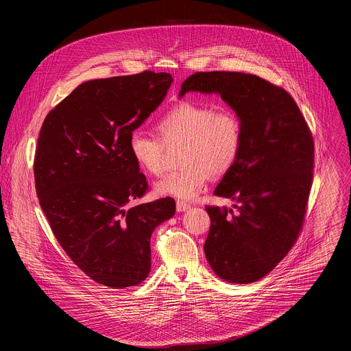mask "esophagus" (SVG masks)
Wrapping results in <instances>:
<instances>
[{
	"label": "esophagus",
	"instance_id": "34e87169",
	"mask_svg": "<svg viewBox=\"0 0 351 351\" xmlns=\"http://www.w3.org/2000/svg\"><path fill=\"white\" fill-rule=\"evenodd\" d=\"M191 208V204H189V203H183V202H178L176 203V210H178V213H184V211H187V210H190Z\"/></svg>",
	"mask_w": 351,
	"mask_h": 351
}]
</instances>
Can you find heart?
I'll use <instances>...</instances> for the list:
<instances>
[{
  "mask_svg": "<svg viewBox=\"0 0 351 351\" xmlns=\"http://www.w3.org/2000/svg\"><path fill=\"white\" fill-rule=\"evenodd\" d=\"M158 137L136 130L128 147L140 169L160 175L167 148L183 145L180 171L167 173L154 183L158 195L193 199L210 179L228 173L236 164L243 147L241 118L230 108L182 101L172 107L157 123Z\"/></svg>",
  "mask_w": 351,
  "mask_h": 351,
  "instance_id": "heart-1",
  "label": "heart"
}]
</instances>
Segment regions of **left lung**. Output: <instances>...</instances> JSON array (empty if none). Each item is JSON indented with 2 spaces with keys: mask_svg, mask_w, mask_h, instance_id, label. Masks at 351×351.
I'll list each match as a JSON object with an SVG mask.
<instances>
[{
  "mask_svg": "<svg viewBox=\"0 0 351 351\" xmlns=\"http://www.w3.org/2000/svg\"><path fill=\"white\" fill-rule=\"evenodd\" d=\"M189 91L219 94L241 118V153L214 191L234 210L207 207L204 253L221 279L256 282L285 258L302 229L314 168L311 132L291 95L256 75L197 72L179 97Z\"/></svg>",
  "mask_w": 351,
  "mask_h": 351,
  "instance_id": "8db88e82",
  "label": "left lung"
}]
</instances>
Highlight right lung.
<instances>
[{"instance_id":"add662e5","label":"right lung","mask_w":351,"mask_h":351,"mask_svg":"<svg viewBox=\"0 0 351 351\" xmlns=\"http://www.w3.org/2000/svg\"><path fill=\"white\" fill-rule=\"evenodd\" d=\"M172 82L169 73L152 71L84 82L49 111L40 130V206L71 260L112 289L148 276L149 239L175 215L171 197L126 208L148 187L129 153V136L164 101Z\"/></svg>"}]
</instances>
